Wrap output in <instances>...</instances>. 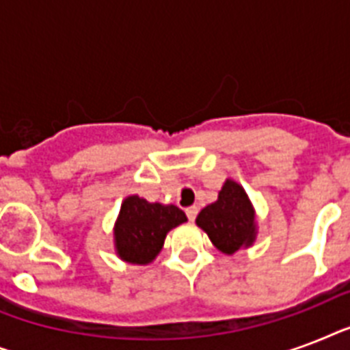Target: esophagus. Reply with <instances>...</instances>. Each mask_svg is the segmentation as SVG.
<instances>
[{
    "mask_svg": "<svg viewBox=\"0 0 350 350\" xmlns=\"http://www.w3.org/2000/svg\"><path fill=\"white\" fill-rule=\"evenodd\" d=\"M185 213H187V216H189V219H191V221H194V219H196V216H198V207H196V205H192V207H187Z\"/></svg>",
    "mask_w": 350,
    "mask_h": 350,
    "instance_id": "34e87169",
    "label": "esophagus"
}]
</instances>
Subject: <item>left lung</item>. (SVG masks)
<instances>
[{
	"label": "left lung",
	"instance_id": "8db88e82",
	"mask_svg": "<svg viewBox=\"0 0 350 350\" xmlns=\"http://www.w3.org/2000/svg\"><path fill=\"white\" fill-rule=\"evenodd\" d=\"M196 225L227 256L252 247L258 236L254 205L243 187L230 178L225 180L218 200L198 214Z\"/></svg>",
	"mask_w": 350,
	"mask_h": 350
}]
</instances>
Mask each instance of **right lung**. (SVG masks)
I'll list each match as a JSON object with an SVG mask.
<instances>
[{
	"instance_id": "add662e5",
	"label": "right lung",
	"mask_w": 350,
	"mask_h": 350,
	"mask_svg": "<svg viewBox=\"0 0 350 350\" xmlns=\"http://www.w3.org/2000/svg\"><path fill=\"white\" fill-rule=\"evenodd\" d=\"M185 221V213L172 203H150L131 194L121 202L114 224L116 256L132 265H148L163 249L169 230Z\"/></svg>"
}]
</instances>
